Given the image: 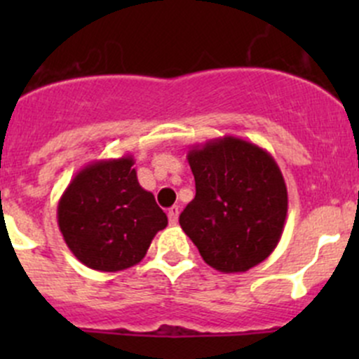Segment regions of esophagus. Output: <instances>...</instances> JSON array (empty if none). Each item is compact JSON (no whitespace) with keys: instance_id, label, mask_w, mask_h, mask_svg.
I'll return each instance as SVG.
<instances>
[{"instance_id":"esophagus-1","label":"esophagus","mask_w":359,"mask_h":359,"mask_svg":"<svg viewBox=\"0 0 359 359\" xmlns=\"http://www.w3.org/2000/svg\"><path fill=\"white\" fill-rule=\"evenodd\" d=\"M179 213H180V208H179V206H172V208L168 210V219H170V224H177V220H179Z\"/></svg>"}]
</instances>
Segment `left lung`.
Segmentation results:
<instances>
[{
  "instance_id": "8db88e82",
  "label": "left lung",
  "mask_w": 359,
  "mask_h": 359,
  "mask_svg": "<svg viewBox=\"0 0 359 359\" xmlns=\"http://www.w3.org/2000/svg\"><path fill=\"white\" fill-rule=\"evenodd\" d=\"M196 196L180 227L220 273H245L278 247L288 212L283 173L257 144L224 135L187 153Z\"/></svg>"
}]
</instances>
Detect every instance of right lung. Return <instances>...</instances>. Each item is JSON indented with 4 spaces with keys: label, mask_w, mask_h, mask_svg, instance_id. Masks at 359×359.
Wrapping results in <instances>:
<instances>
[{
    "label": "right lung",
    "mask_w": 359,
    "mask_h": 359,
    "mask_svg": "<svg viewBox=\"0 0 359 359\" xmlns=\"http://www.w3.org/2000/svg\"><path fill=\"white\" fill-rule=\"evenodd\" d=\"M132 154L97 159L79 170L60 196L57 222L64 241L86 267L116 273L146 257L168 219L137 180Z\"/></svg>",
    "instance_id": "obj_1"
}]
</instances>
